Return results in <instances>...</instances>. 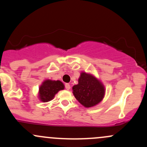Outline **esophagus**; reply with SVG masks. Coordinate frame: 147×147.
Returning <instances> with one entry per match:
<instances>
[{
  "label": "esophagus",
  "instance_id": "esophagus-1",
  "mask_svg": "<svg viewBox=\"0 0 147 147\" xmlns=\"http://www.w3.org/2000/svg\"><path fill=\"white\" fill-rule=\"evenodd\" d=\"M65 88L67 90H70V85L69 84H65Z\"/></svg>",
  "mask_w": 147,
  "mask_h": 147
}]
</instances>
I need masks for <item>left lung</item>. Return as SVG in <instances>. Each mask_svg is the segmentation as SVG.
<instances>
[{"label": "left lung", "mask_w": 147, "mask_h": 147, "mask_svg": "<svg viewBox=\"0 0 147 147\" xmlns=\"http://www.w3.org/2000/svg\"><path fill=\"white\" fill-rule=\"evenodd\" d=\"M72 92L81 104L90 108L96 106L102 100L105 95V88L95 77L82 72L78 79V84L72 87Z\"/></svg>", "instance_id": "1"}]
</instances>
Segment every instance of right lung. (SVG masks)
<instances>
[{
  "mask_svg": "<svg viewBox=\"0 0 147 147\" xmlns=\"http://www.w3.org/2000/svg\"><path fill=\"white\" fill-rule=\"evenodd\" d=\"M64 85L61 81H52L46 79L40 86L38 98L43 102H48L55 97L59 90H63Z\"/></svg>",
  "mask_w": 147,
  "mask_h": 147,
  "instance_id": "right-lung-1",
  "label": "right lung"
}]
</instances>
